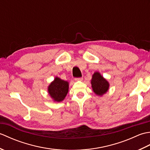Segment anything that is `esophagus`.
Returning <instances> with one entry per match:
<instances>
[{
  "label": "esophagus",
  "mask_w": 150,
  "mask_h": 150,
  "mask_svg": "<svg viewBox=\"0 0 150 150\" xmlns=\"http://www.w3.org/2000/svg\"><path fill=\"white\" fill-rule=\"evenodd\" d=\"M75 81H81L83 80V78H82V77H81V78H75Z\"/></svg>",
  "instance_id": "1"
}]
</instances>
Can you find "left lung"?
I'll return each instance as SVG.
<instances>
[{"label":"left lung","mask_w":150,"mask_h":150,"mask_svg":"<svg viewBox=\"0 0 150 150\" xmlns=\"http://www.w3.org/2000/svg\"><path fill=\"white\" fill-rule=\"evenodd\" d=\"M91 84L94 93L100 97L106 94L110 88L109 82L98 71H95L92 75Z\"/></svg>","instance_id":"obj_1"}]
</instances>
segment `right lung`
Instances as JSON below:
<instances>
[{
	"mask_svg": "<svg viewBox=\"0 0 150 150\" xmlns=\"http://www.w3.org/2000/svg\"><path fill=\"white\" fill-rule=\"evenodd\" d=\"M69 82L56 77L47 87V91L54 102L60 103L68 93Z\"/></svg>",
	"mask_w": 150,
	"mask_h": 150,
	"instance_id": "add662e5",
	"label": "right lung"
}]
</instances>
